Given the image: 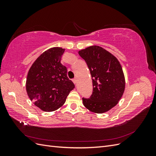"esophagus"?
Masks as SVG:
<instances>
[{"instance_id": "34e87169", "label": "esophagus", "mask_w": 156, "mask_h": 156, "mask_svg": "<svg viewBox=\"0 0 156 156\" xmlns=\"http://www.w3.org/2000/svg\"><path fill=\"white\" fill-rule=\"evenodd\" d=\"M72 81L73 82V83H74L75 84H76L77 83V79L76 78H74V79H72Z\"/></svg>"}]
</instances>
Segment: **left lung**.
Wrapping results in <instances>:
<instances>
[{"label":"left lung","mask_w":156,"mask_h":156,"mask_svg":"<svg viewBox=\"0 0 156 156\" xmlns=\"http://www.w3.org/2000/svg\"><path fill=\"white\" fill-rule=\"evenodd\" d=\"M88 66L93 84L89 98H83L84 107L96 113H103L114 107L125 88L121 65L115 56L100 46L94 45L79 51Z\"/></svg>","instance_id":"8db88e82"}]
</instances>
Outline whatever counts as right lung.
<instances>
[{"mask_svg":"<svg viewBox=\"0 0 156 156\" xmlns=\"http://www.w3.org/2000/svg\"><path fill=\"white\" fill-rule=\"evenodd\" d=\"M64 49L53 48L44 52L30 67L26 89L30 100L44 111H53L64 105L75 88L60 63Z\"/></svg>","mask_w":156,"mask_h":156,"instance_id":"1","label":"right lung"}]
</instances>
